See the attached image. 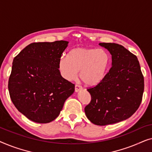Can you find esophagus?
<instances>
[{"label": "esophagus", "instance_id": "34e87169", "mask_svg": "<svg viewBox=\"0 0 152 152\" xmlns=\"http://www.w3.org/2000/svg\"><path fill=\"white\" fill-rule=\"evenodd\" d=\"M81 90H82V87L80 86V85L76 84L75 86V91L77 93V92H79V91Z\"/></svg>", "mask_w": 152, "mask_h": 152}]
</instances>
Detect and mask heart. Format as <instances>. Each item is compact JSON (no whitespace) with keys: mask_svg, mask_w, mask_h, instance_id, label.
Listing matches in <instances>:
<instances>
[{"mask_svg":"<svg viewBox=\"0 0 152 152\" xmlns=\"http://www.w3.org/2000/svg\"><path fill=\"white\" fill-rule=\"evenodd\" d=\"M111 63V56L103 48L78 47L68 52L58 62L60 74L66 80H72L80 71V78L84 84L93 86L105 77Z\"/></svg>","mask_w":152,"mask_h":152,"instance_id":"obj_1","label":"heart"}]
</instances>
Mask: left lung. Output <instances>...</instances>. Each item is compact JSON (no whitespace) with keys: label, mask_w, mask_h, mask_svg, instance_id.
Returning a JSON list of instances; mask_svg holds the SVG:
<instances>
[{"label":"left lung","mask_w":152,"mask_h":152,"mask_svg":"<svg viewBox=\"0 0 152 152\" xmlns=\"http://www.w3.org/2000/svg\"><path fill=\"white\" fill-rule=\"evenodd\" d=\"M109 51L112 66L96 86L87 89L91 95L85 113L92 123L104 126L131 117L138 109L144 91V77L138 58L124 46L99 43Z\"/></svg>","instance_id":"obj_1"}]
</instances>
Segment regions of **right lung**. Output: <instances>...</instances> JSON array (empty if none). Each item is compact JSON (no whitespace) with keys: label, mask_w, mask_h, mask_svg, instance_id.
I'll return each instance as SVG.
<instances>
[{"label":"right lung","mask_w":152,"mask_h":152,"mask_svg":"<svg viewBox=\"0 0 152 152\" xmlns=\"http://www.w3.org/2000/svg\"><path fill=\"white\" fill-rule=\"evenodd\" d=\"M66 41L32 43L14 57L8 82L12 102L18 111L37 123H48L59 116L75 84L58 69Z\"/></svg>","instance_id":"right-lung-1"}]
</instances>
